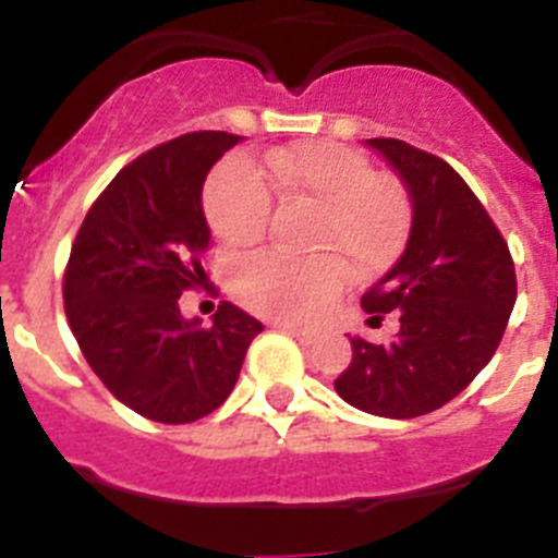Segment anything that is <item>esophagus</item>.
<instances>
[{"mask_svg":"<svg viewBox=\"0 0 558 558\" xmlns=\"http://www.w3.org/2000/svg\"><path fill=\"white\" fill-rule=\"evenodd\" d=\"M279 326V329L282 331H288L290 337H293V340H299L301 345H310V342H315V331L313 329H301V326H293V324H276Z\"/></svg>","mask_w":558,"mask_h":558,"instance_id":"34e87169","label":"esophagus"}]
</instances>
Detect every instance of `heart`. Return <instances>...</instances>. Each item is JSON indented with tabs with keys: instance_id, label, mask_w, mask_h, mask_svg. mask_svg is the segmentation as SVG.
<instances>
[{
	"instance_id": "1",
	"label": "heart",
	"mask_w": 558,
	"mask_h": 558,
	"mask_svg": "<svg viewBox=\"0 0 558 558\" xmlns=\"http://www.w3.org/2000/svg\"><path fill=\"white\" fill-rule=\"evenodd\" d=\"M268 182L293 202L318 207L310 245L313 257L259 252L229 268V288L243 306L268 318L306 320L345 284L381 274L401 254L409 234V198L371 162L340 143H290L265 155ZM245 157L213 171L204 187V216L229 248H245L265 234L270 187Z\"/></svg>"
}]
</instances>
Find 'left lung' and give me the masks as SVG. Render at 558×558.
Returning a JSON list of instances; mask_svg holds the SVG:
<instances>
[{"label":"left lung","instance_id":"8db88e82","mask_svg":"<svg viewBox=\"0 0 558 558\" xmlns=\"http://www.w3.org/2000/svg\"><path fill=\"white\" fill-rule=\"evenodd\" d=\"M365 143L412 202L407 248L362 299L376 320L396 310L401 329L385 345L349 337L354 356L335 390L367 415L407 421L457 398L493 360L518 282L509 245L446 160L396 137Z\"/></svg>","mask_w":558,"mask_h":558}]
</instances>
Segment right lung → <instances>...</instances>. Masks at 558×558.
Wrapping results in <instances>:
<instances>
[{"label":"right lung","mask_w":558,"mask_h":558,"mask_svg":"<svg viewBox=\"0 0 558 558\" xmlns=\"http://www.w3.org/2000/svg\"><path fill=\"white\" fill-rule=\"evenodd\" d=\"M243 141L191 132L116 173L71 245L65 318L107 390L157 423H193L221 407L263 324L223 301L213 326L185 318L179 295L207 279L202 191Z\"/></svg>","instance_id":"add662e5"}]
</instances>
